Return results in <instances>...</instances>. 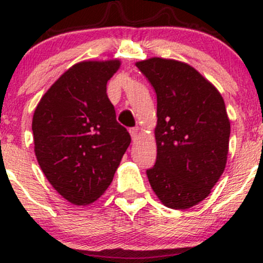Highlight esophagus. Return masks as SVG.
Here are the masks:
<instances>
[{
	"label": "esophagus",
	"instance_id": "34e87169",
	"mask_svg": "<svg viewBox=\"0 0 263 263\" xmlns=\"http://www.w3.org/2000/svg\"><path fill=\"white\" fill-rule=\"evenodd\" d=\"M129 134H131L132 141H136V140H137V136H138V128L137 127L129 128Z\"/></svg>",
	"mask_w": 263,
	"mask_h": 263
}]
</instances>
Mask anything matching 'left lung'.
<instances>
[{
	"label": "left lung",
	"instance_id": "8db88e82",
	"mask_svg": "<svg viewBox=\"0 0 263 263\" xmlns=\"http://www.w3.org/2000/svg\"><path fill=\"white\" fill-rule=\"evenodd\" d=\"M136 65L157 95L149 184L165 206L188 209L210 194L225 170L230 121L224 99L185 63L152 58Z\"/></svg>",
	"mask_w": 263,
	"mask_h": 263
}]
</instances>
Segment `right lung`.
I'll return each instance as SVG.
<instances>
[{"label": "right lung", "mask_w": 263, "mask_h": 263, "mask_svg": "<svg viewBox=\"0 0 263 263\" xmlns=\"http://www.w3.org/2000/svg\"><path fill=\"white\" fill-rule=\"evenodd\" d=\"M119 60L78 63L44 93L33 115L34 152L53 188L75 205L108 188L131 136L106 93Z\"/></svg>", "instance_id": "1"}]
</instances>
